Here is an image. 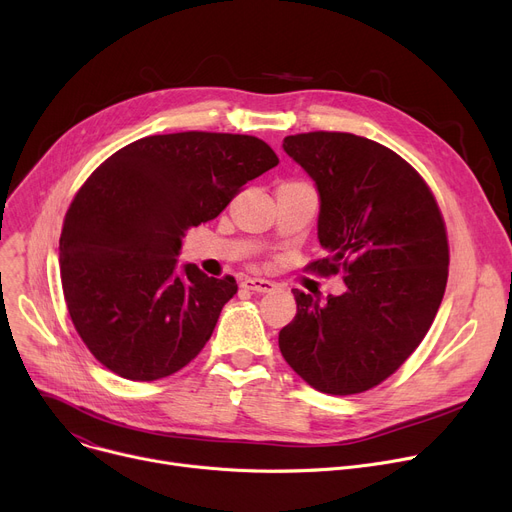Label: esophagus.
<instances>
[{
  "label": "esophagus",
  "mask_w": 512,
  "mask_h": 512,
  "mask_svg": "<svg viewBox=\"0 0 512 512\" xmlns=\"http://www.w3.org/2000/svg\"><path fill=\"white\" fill-rule=\"evenodd\" d=\"M243 288L251 290V292H271L276 288V284L271 280H263V278H245Z\"/></svg>",
  "instance_id": "obj_1"
}]
</instances>
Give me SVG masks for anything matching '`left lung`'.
I'll list each match as a JSON object with an SVG mask.
<instances>
[{
	"instance_id": "1",
	"label": "left lung",
	"mask_w": 512,
	"mask_h": 512,
	"mask_svg": "<svg viewBox=\"0 0 512 512\" xmlns=\"http://www.w3.org/2000/svg\"><path fill=\"white\" fill-rule=\"evenodd\" d=\"M284 152L319 191L323 274L344 267L346 292L292 290L296 317L280 352L302 381L329 395L383 383L428 333L449 276V243L424 179L393 150L354 133L288 135Z\"/></svg>"
}]
</instances>
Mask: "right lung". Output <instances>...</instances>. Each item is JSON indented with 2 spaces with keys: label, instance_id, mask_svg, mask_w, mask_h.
Wrapping results in <instances>:
<instances>
[{
  "label": "right lung",
  "instance_id": "1",
  "mask_svg": "<svg viewBox=\"0 0 512 512\" xmlns=\"http://www.w3.org/2000/svg\"><path fill=\"white\" fill-rule=\"evenodd\" d=\"M253 135H148L102 162L59 238L67 311L92 356L129 381L164 379L206 346L236 294L232 276L179 265L183 236L278 164Z\"/></svg>",
  "mask_w": 512,
  "mask_h": 512
}]
</instances>
